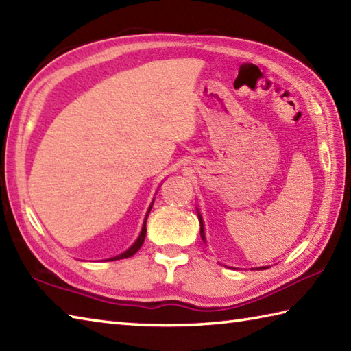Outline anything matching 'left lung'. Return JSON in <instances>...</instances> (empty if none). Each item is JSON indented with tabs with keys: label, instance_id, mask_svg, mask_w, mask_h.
<instances>
[{
	"label": "left lung",
	"instance_id": "obj_1",
	"mask_svg": "<svg viewBox=\"0 0 351 351\" xmlns=\"http://www.w3.org/2000/svg\"><path fill=\"white\" fill-rule=\"evenodd\" d=\"M197 211V217H199V223H201V237H202V240L205 242V232H204V221H202V216H201V213H199V210H196ZM267 266H262V267H258V269H266Z\"/></svg>",
	"mask_w": 351,
	"mask_h": 351
}]
</instances>
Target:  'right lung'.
Wrapping results in <instances>:
<instances>
[{"mask_svg":"<svg viewBox=\"0 0 351 351\" xmlns=\"http://www.w3.org/2000/svg\"><path fill=\"white\" fill-rule=\"evenodd\" d=\"M152 205H154V202L150 204V207H149V210H147V215H146V219H144V223H143V228H141V232H140V236H138V239L135 240L134 242V245L130 246L129 250H126L125 252H121V254H119V256H115V257H112V258H108V262H112V260H120V258H128V257H132L134 254L138 251L140 248H141V245L144 243V239H146V221H147V216H149V213H150V210H152Z\"/></svg>","mask_w":351,"mask_h":351,"instance_id":"1","label":"right lung"}]
</instances>
